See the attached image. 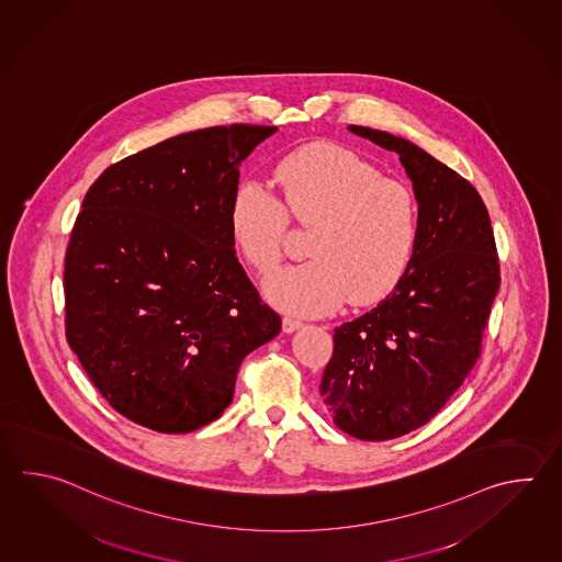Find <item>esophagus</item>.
<instances>
[{
    "instance_id": "34e87169",
    "label": "esophagus",
    "mask_w": 562,
    "mask_h": 562,
    "mask_svg": "<svg viewBox=\"0 0 562 562\" xmlns=\"http://www.w3.org/2000/svg\"><path fill=\"white\" fill-rule=\"evenodd\" d=\"M300 326H302V322L296 321V318H290V316L282 318V330L284 333H294V330H299Z\"/></svg>"
}]
</instances>
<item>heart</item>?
I'll use <instances>...</instances> for the list:
<instances>
[{
  "mask_svg": "<svg viewBox=\"0 0 562 562\" xmlns=\"http://www.w3.org/2000/svg\"><path fill=\"white\" fill-rule=\"evenodd\" d=\"M272 183L280 200L262 183L241 180L228 222L258 274L282 262L290 218L312 228L308 262L266 282L278 308L322 314L346 296L352 304L376 302L398 284L418 238V202L406 183L334 144L296 149L276 166Z\"/></svg>",
  "mask_w": 562,
  "mask_h": 562,
  "instance_id": "heart-1",
  "label": "heart"
}]
</instances>
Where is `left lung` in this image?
Returning a JSON list of instances; mask_svg holds the SVG:
<instances>
[{
    "mask_svg": "<svg viewBox=\"0 0 562 562\" xmlns=\"http://www.w3.org/2000/svg\"><path fill=\"white\" fill-rule=\"evenodd\" d=\"M348 130L401 156L418 202V238L398 284L376 308L334 328L322 374L334 424L382 442L428 423L469 376L501 266L488 210L469 180L408 139Z\"/></svg>",
    "mask_w": 562,
    "mask_h": 562,
    "instance_id": "obj_1",
    "label": "left lung"
}]
</instances>
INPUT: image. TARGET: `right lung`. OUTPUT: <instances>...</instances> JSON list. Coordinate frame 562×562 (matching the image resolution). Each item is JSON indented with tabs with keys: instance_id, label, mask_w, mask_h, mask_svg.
Wrapping results in <instances>:
<instances>
[{
	"instance_id": "add662e5",
	"label": "right lung",
	"mask_w": 562,
	"mask_h": 562,
	"mask_svg": "<svg viewBox=\"0 0 562 562\" xmlns=\"http://www.w3.org/2000/svg\"><path fill=\"white\" fill-rule=\"evenodd\" d=\"M276 126L206 127L103 170L64 270L66 336L115 413L186 435L226 411L241 360L280 333L236 258L238 166Z\"/></svg>"
}]
</instances>
